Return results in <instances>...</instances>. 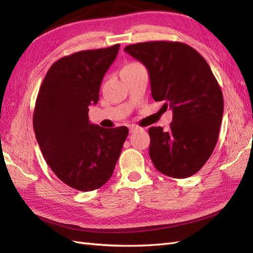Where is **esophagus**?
<instances>
[{
    "mask_svg": "<svg viewBox=\"0 0 253 253\" xmlns=\"http://www.w3.org/2000/svg\"><path fill=\"white\" fill-rule=\"evenodd\" d=\"M139 129H141V128L138 127V126H129V132H131V133H135L137 131H139Z\"/></svg>",
    "mask_w": 253,
    "mask_h": 253,
    "instance_id": "obj_1",
    "label": "esophagus"
}]
</instances>
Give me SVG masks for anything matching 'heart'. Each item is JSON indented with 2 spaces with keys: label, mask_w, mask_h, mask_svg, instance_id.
Segmentation results:
<instances>
[{
  "label": "heart",
  "mask_w": 253,
  "mask_h": 253,
  "mask_svg": "<svg viewBox=\"0 0 253 253\" xmlns=\"http://www.w3.org/2000/svg\"><path fill=\"white\" fill-rule=\"evenodd\" d=\"M139 63H136V62H132V63H128V64H126V65H125V67L124 68H128V67H133V66H136V65H138Z\"/></svg>",
  "instance_id": "obj_1"
}]
</instances>
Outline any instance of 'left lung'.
I'll return each instance as SVG.
<instances>
[{"mask_svg":"<svg viewBox=\"0 0 253 253\" xmlns=\"http://www.w3.org/2000/svg\"><path fill=\"white\" fill-rule=\"evenodd\" d=\"M125 51L148 68L153 99L173 111L169 129L149 128L151 160L167 176L190 177L210 158L218 139L224 98L217 80L201 53L185 43H136Z\"/></svg>","mask_w":253,"mask_h":253,"instance_id":"left-lung-1","label":"left lung"}]
</instances>
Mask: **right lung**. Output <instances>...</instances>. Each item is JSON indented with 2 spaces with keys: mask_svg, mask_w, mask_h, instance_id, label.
<instances>
[{
  "mask_svg": "<svg viewBox=\"0 0 253 253\" xmlns=\"http://www.w3.org/2000/svg\"><path fill=\"white\" fill-rule=\"evenodd\" d=\"M120 45L81 50L48 70L36 100L33 124L45 162L65 185L87 192L113 175L126 139V126L91 125L88 106L99 100L103 76Z\"/></svg>",
  "mask_w": 253,
  "mask_h": 253,
  "instance_id": "right-lung-1",
  "label": "right lung"
}]
</instances>
